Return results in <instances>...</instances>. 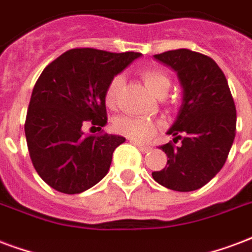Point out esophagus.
<instances>
[{
	"instance_id": "34e87169",
	"label": "esophagus",
	"mask_w": 252,
	"mask_h": 252,
	"mask_svg": "<svg viewBox=\"0 0 252 252\" xmlns=\"http://www.w3.org/2000/svg\"><path fill=\"white\" fill-rule=\"evenodd\" d=\"M131 143H133L134 146H137L139 150L142 151V153H149V151L151 150L150 146H146V145H142V143H139V142H135V141H130Z\"/></svg>"
}]
</instances>
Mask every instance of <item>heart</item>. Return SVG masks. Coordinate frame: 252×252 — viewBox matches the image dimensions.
I'll return each instance as SVG.
<instances>
[{
	"label": "heart",
	"instance_id": "obj_1",
	"mask_svg": "<svg viewBox=\"0 0 252 252\" xmlns=\"http://www.w3.org/2000/svg\"><path fill=\"white\" fill-rule=\"evenodd\" d=\"M146 88L155 97H163L170 89V78L162 70L149 69L143 70L141 74ZM124 86V77L117 74L111 78L105 92L106 105L115 107L118 103L119 94ZM159 127V124L149 118H137V117H119L114 122L115 131L125 137L131 138L134 141L145 142L150 139Z\"/></svg>",
	"mask_w": 252,
	"mask_h": 252
}]
</instances>
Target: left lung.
Listing matches in <instances>:
<instances>
[{
  "instance_id": "1",
  "label": "left lung",
  "mask_w": 252,
  "mask_h": 252,
  "mask_svg": "<svg viewBox=\"0 0 252 252\" xmlns=\"http://www.w3.org/2000/svg\"><path fill=\"white\" fill-rule=\"evenodd\" d=\"M177 71L183 102L167 134L173 142L159 146L167 164L151 174L154 181L175 191H194L220 171L235 138L236 109L227 79L213 58L178 49L155 54ZM178 140L181 145L175 146Z\"/></svg>"
}]
</instances>
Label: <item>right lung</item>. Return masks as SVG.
I'll return each instance as SVG.
<instances>
[{
  "instance_id": "1",
  "label": "right lung",
  "mask_w": 252,
  "mask_h": 252,
  "mask_svg": "<svg viewBox=\"0 0 252 252\" xmlns=\"http://www.w3.org/2000/svg\"><path fill=\"white\" fill-rule=\"evenodd\" d=\"M139 56L77 47L43 69L32 93L25 135L34 169L54 190L79 194L107 174L125 138L103 130L85 135L83 126H105L106 88Z\"/></svg>"
}]
</instances>
